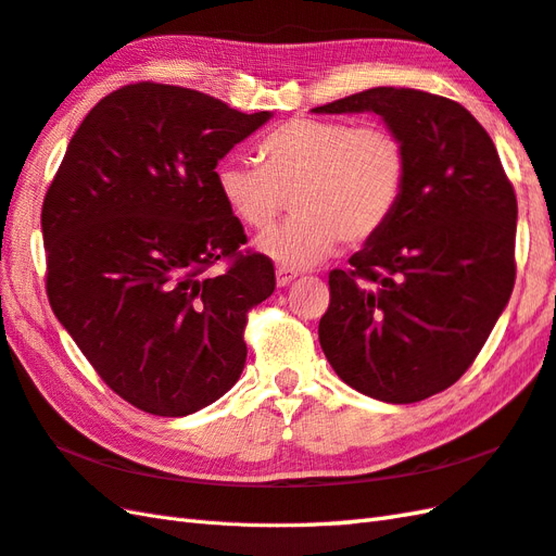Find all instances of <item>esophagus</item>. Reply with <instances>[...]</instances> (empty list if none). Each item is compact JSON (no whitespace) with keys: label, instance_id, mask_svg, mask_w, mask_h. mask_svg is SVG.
Segmentation results:
<instances>
[{"label":"esophagus","instance_id":"obj_1","mask_svg":"<svg viewBox=\"0 0 556 556\" xmlns=\"http://www.w3.org/2000/svg\"><path fill=\"white\" fill-rule=\"evenodd\" d=\"M296 270H292V268H286V266H278L276 268V282H278V288H286V286H290L292 280H296Z\"/></svg>","mask_w":556,"mask_h":556}]
</instances>
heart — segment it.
Here are the masks:
<instances>
[{"label":"heart","instance_id":"obj_1","mask_svg":"<svg viewBox=\"0 0 556 556\" xmlns=\"http://www.w3.org/2000/svg\"><path fill=\"white\" fill-rule=\"evenodd\" d=\"M260 157L262 165L224 160L216 188L252 231H266L292 195V219L256 240L290 268L323 262L340 240L358 248L380 236L408 179V155L394 131L346 119L294 117L260 143Z\"/></svg>","mask_w":556,"mask_h":556}]
</instances>
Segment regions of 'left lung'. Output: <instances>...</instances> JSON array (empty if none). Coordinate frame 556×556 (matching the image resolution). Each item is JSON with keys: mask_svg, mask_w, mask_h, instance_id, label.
I'll return each instance as SVG.
<instances>
[{"mask_svg": "<svg viewBox=\"0 0 556 556\" xmlns=\"http://www.w3.org/2000/svg\"><path fill=\"white\" fill-rule=\"evenodd\" d=\"M314 113L380 115L408 155L396 214L346 270H330L323 354L365 396L425 401L465 375L509 302L517 195L457 101L375 87Z\"/></svg>", "mask_w": 556, "mask_h": 556, "instance_id": "8db88e82", "label": "left lung"}]
</instances>
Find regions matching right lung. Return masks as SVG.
<instances>
[{"instance_id": "obj_1", "label": "right lung", "mask_w": 556, "mask_h": 556, "mask_svg": "<svg viewBox=\"0 0 556 556\" xmlns=\"http://www.w3.org/2000/svg\"><path fill=\"white\" fill-rule=\"evenodd\" d=\"M266 119L195 89L127 85L91 108L45 195L53 314L143 413L191 415L245 368L248 311L274 294L276 270L242 250L214 167Z\"/></svg>"}]
</instances>
